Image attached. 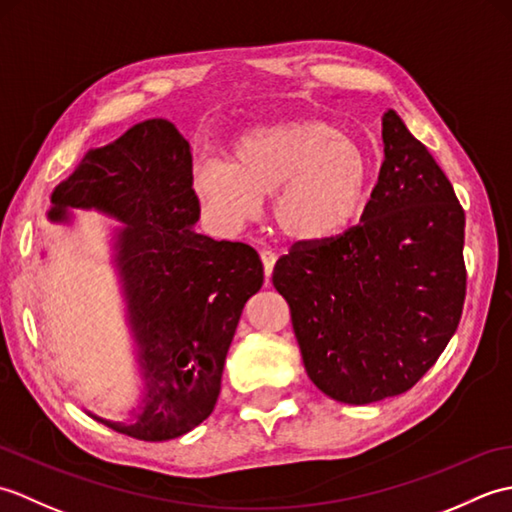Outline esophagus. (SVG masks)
Returning <instances> with one entry per match:
<instances>
[{
  "label": "esophagus",
  "mask_w": 512,
  "mask_h": 512,
  "mask_svg": "<svg viewBox=\"0 0 512 512\" xmlns=\"http://www.w3.org/2000/svg\"><path fill=\"white\" fill-rule=\"evenodd\" d=\"M275 262H277V253H273V250L264 248V250H262V264H264V273H266V279H270V275H273Z\"/></svg>",
  "instance_id": "esophagus-1"
}]
</instances>
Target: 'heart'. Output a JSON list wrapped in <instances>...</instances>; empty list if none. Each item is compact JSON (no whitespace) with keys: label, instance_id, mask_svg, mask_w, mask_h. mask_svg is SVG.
Segmentation results:
<instances>
[{"label":"heart","instance_id":"b5f03b06","mask_svg":"<svg viewBox=\"0 0 512 512\" xmlns=\"http://www.w3.org/2000/svg\"><path fill=\"white\" fill-rule=\"evenodd\" d=\"M369 160L358 140L321 118H297L248 129L231 160L209 158L193 171V191L220 231L253 220L273 193V217L295 242H325L361 215Z\"/></svg>","mask_w":512,"mask_h":512}]
</instances>
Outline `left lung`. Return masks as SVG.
Here are the masks:
<instances>
[{
	"label": "left lung",
	"instance_id": "left-lung-1",
	"mask_svg": "<svg viewBox=\"0 0 512 512\" xmlns=\"http://www.w3.org/2000/svg\"><path fill=\"white\" fill-rule=\"evenodd\" d=\"M385 160L361 224L292 246L273 284L310 380L345 405L405 394L458 330L464 211L429 149L383 116Z\"/></svg>",
	"mask_w": 512,
	"mask_h": 512
}]
</instances>
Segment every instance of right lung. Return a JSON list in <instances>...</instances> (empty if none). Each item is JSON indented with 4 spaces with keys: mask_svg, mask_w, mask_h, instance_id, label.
<instances>
[{
    "mask_svg": "<svg viewBox=\"0 0 512 512\" xmlns=\"http://www.w3.org/2000/svg\"><path fill=\"white\" fill-rule=\"evenodd\" d=\"M76 209L118 222L112 266L140 394L123 420L85 413L136 440L180 438L211 416L239 317L264 284L262 259L248 244L195 233L191 145L167 118L90 149L52 191L48 220L72 226Z\"/></svg>",
    "mask_w": 512,
    "mask_h": 512,
    "instance_id": "obj_1",
    "label": "right lung"
}]
</instances>
